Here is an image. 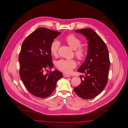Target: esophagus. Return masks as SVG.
Masks as SVG:
<instances>
[{"instance_id": "1", "label": "esophagus", "mask_w": 128, "mask_h": 128, "mask_svg": "<svg viewBox=\"0 0 128 128\" xmlns=\"http://www.w3.org/2000/svg\"><path fill=\"white\" fill-rule=\"evenodd\" d=\"M63 75V76L64 77H71V76L70 75L67 74H65V73H64Z\"/></svg>"}]
</instances>
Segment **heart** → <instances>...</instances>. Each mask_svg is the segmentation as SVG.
<instances>
[{"mask_svg": "<svg viewBox=\"0 0 128 128\" xmlns=\"http://www.w3.org/2000/svg\"><path fill=\"white\" fill-rule=\"evenodd\" d=\"M65 40L70 48L75 50V55L76 58L80 60H83L86 54L85 49L80 46L82 41L79 38L74 34H70L65 37ZM60 46V43L58 40H55L51 43L50 50L52 55L54 56H58ZM76 65V61L73 60L61 59L56 63L58 68L66 73H70Z\"/></svg>", "mask_w": 128, "mask_h": 128, "instance_id": "obj_1", "label": "heart"}]
</instances>
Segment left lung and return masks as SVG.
Returning <instances> with one entry per match:
<instances>
[{
  "mask_svg": "<svg viewBox=\"0 0 128 128\" xmlns=\"http://www.w3.org/2000/svg\"><path fill=\"white\" fill-rule=\"evenodd\" d=\"M84 36L88 42V52L85 61L78 70L85 73L81 84L74 88L75 93L84 99H91L103 91L107 84L110 61L106 44L90 28L75 30Z\"/></svg>",
  "mask_w": 128,
  "mask_h": 128,
  "instance_id": "1",
  "label": "left lung"
}]
</instances>
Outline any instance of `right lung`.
<instances>
[{
    "label": "right lung",
    "instance_id": "add662e5",
    "mask_svg": "<svg viewBox=\"0 0 128 128\" xmlns=\"http://www.w3.org/2000/svg\"><path fill=\"white\" fill-rule=\"evenodd\" d=\"M60 32L41 27L27 37L22 46L18 56L20 76L28 91L35 96L48 97L56 88L57 81L63 77L55 70L44 74L54 64L50 50L51 43Z\"/></svg>",
    "mask_w": 128,
    "mask_h": 128
}]
</instances>
